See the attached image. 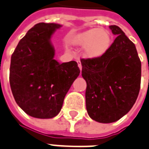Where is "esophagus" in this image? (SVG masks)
Here are the masks:
<instances>
[{
  "instance_id": "34e87169",
  "label": "esophagus",
  "mask_w": 149,
  "mask_h": 149,
  "mask_svg": "<svg viewBox=\"0 0 149 149\" xmlns=\"http://www.w3.org/2000/svg\"><path fill=\"white\" fill-rule=\"evenodd\" d=\"M78 62V68H80V70L81 71V68H82V66H81V61H77Z\"/></svg>"
}]
</instances>
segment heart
<instances>
[{"label":"heart","instance_id":"b5f03b06","mask_svg":"<svg viewBox=\"0 0 149 149\" xmlns=\"http://www.w3.org/2000/svg\"><path fill=\"white\" fill-rule=\"evenodd\" d=\"M71 44L82 47L83 55L88 59H98L106 54L111 46V36L106 29H91L74 36Z\"/></svg>","mask_w":149,"mask_h":149}]
</instances>
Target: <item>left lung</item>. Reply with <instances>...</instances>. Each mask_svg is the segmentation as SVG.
I'll return each instance as SVG.
<instances>
[{
  "mask_svg": "<svg viewBox=\"0 0 149 149\" xmlns=\"http://www.w3.org/2000/svg\"><path fill=\"white\" fill-rule=\"evenodd\" d=\"M109 29L116 37L106 54L81 60V75L87 83L88 114L103 124L116 121L130 111L138 98L141 75L135 45L120 27Z\"/></svg>",
  "mask_w": 149,
  "mask_h": 149,
  "instance_id": "1",
  "label": "left lung"
}]
</instances>
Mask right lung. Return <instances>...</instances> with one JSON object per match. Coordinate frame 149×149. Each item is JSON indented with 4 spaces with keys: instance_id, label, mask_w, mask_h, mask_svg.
Wrapping results in <instances>:
<instances>
[{
    "instance_id": "1",
    "label": "right lung",
    "mask_w": 149,
    "mask_h": 149,
    "mask_svg": "<svg viewBox=\"0 0 149 149\" xmlns=\"http://www.w3.org/2000/svg\"><path fill=\"white\" fill-rule=\"evenodd\" d=\"M61 25L40 22L28 31L11 55L10 85L15 102L28 115L49 119L60 113L67 93L80 74L76 61L54 59L52 35Z\"/></svg>"
}]
</instances>
